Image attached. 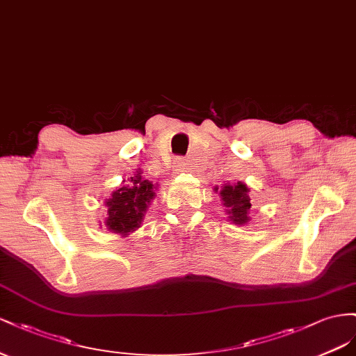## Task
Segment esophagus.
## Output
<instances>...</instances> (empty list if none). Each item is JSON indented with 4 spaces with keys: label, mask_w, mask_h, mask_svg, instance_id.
Segmentation results:
<instances>
[{
    "label": "esophagus",
    "mask_w": 356,
    "mask_h": 356,
    "mask_svg": "<svg viewBox=\"0 0 356 356\" xmlns=\"http://www.w3.org/2000/svg\"><path fill=\"white\" fill-rule=\"evenodd\" d=\"M188 164H186V159L185 158H181V156H179V158H176L175 159V171H181V170H185V167H186Z\"/></svg>",
    "instance_id": "1"
}]
</instances>
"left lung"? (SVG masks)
Segmentation results:
<instances>
[{"instance_id":"8db88e82","label":"left lung","mask_w":356,"mask_h":356,"mask_svg":"<svg viewBox=\"0 0 356 356\" xmlns=\"http://www.w3.org/2000/svg\"><path fill=\"white\" fill-rule=\"evenodd\" d=\"M249 189L245 184L237 181L236 185H225L220 189V197L223 200V206L228 207L229 219L234 220L238 225L241 223H246L249 220L248 213L250 210V198L248 195Z\"/></svg>"}]
</instances>
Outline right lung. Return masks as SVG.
I'll return each mask as SVG.
<instances>
[{
	"label": "right lung",
	"mask_w": 356,
	"mask_h": 356,
	"mask_svg": "<svg viewBox=\"0 0 356 356\" xmlns=\"http://www.w3.org/2000/svg\"><path fill=\"white\" fill-rule=\"evenodd\" d=\"M140 175L141 172H137L134 177H131L128 185L115 191L106 202L108 207L106 225L118 234L128 236L129 232L136 231L145 216L147 204L155 197V186Z\"/></svg>",
	"instance_id": "add662e5"
}]
</instances>
